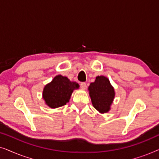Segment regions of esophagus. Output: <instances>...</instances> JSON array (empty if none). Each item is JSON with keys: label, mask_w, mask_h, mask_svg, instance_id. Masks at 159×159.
<instances>
[{"label": "esophagus", "mask_w": 159, "mask_h": 159, "mask_svg": "<svg viewBox=\"0 0 159 159\" xmlns=\"http://www.w3.org/2000/svg\"><path fill=\"white\" fill-rule=\"evenodd\" d=\"M80 86H81V88L82 89V90H85V89L87 88V84L85 82H82V83L80 84Z\"/></svg>", "instance_id": "esophagus-1"}]
</instances>
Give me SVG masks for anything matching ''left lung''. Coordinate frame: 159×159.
I'll list each match as a JSON object with an SVG mask.
<instances>
[{
  "label": "left lung",
  "mask_w": 159,
  "mask_h": 159,
  "mask_svg": "<svg viewBox=\"0 0 159 159\" xmlns=\"http://www.w3.org/2000/svg\"><path fill=\"white\" fill-rule=\"evenodd\" d=\"M88 90L93 107L101 114L109 111L115 98L114 88L109 80L105 76H98Z\"/></svg>",
  "instance_id": "left-lung-1"
}]
</instances>
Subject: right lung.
<instances>
[{
    "mask_svg": "<svg viewBox=\"0 0 159 159\" xmlns=\"http://www.w3.org/2000/svg\"><path fill=\"white\" fill-rule=\"evenodd\" d=\"M79 87V84L70 81L66 77L56 75L43 88V98L50 108L61 107L68 103L73 91L77 90Z\"/></svg>",
    "mask_w": 159,
    "mask_h": 159,
    "instance_id": "right-lung-1",
    "label": "right lung"
}]
</instances>
